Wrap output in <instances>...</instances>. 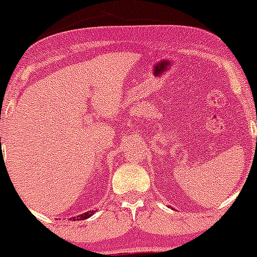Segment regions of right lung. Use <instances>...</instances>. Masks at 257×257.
<instances>
[{
	"mask_svg": "<svg viewBox=\"0 0 257 257\" xmlns=\"http://www.w3.org/2000/svg\"><path fill=\"white\" fill-rule=\"evenodd\" d=\"M0 145H1V141H0ZM94 212L95 211H87V212H84V214H80V215H78V216L73 217V220H85V219H88V217L92 216V215L94 214Z\"/></svg>",
	"mask_w": 257,
	"mask_h": 257,
	"instance_id": "add662e5",
	"label": "right lung"
}]
</instances>
